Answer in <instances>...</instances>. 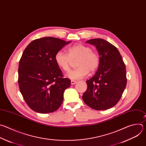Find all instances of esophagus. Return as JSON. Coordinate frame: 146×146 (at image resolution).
Wrapping results in <instances>:
<instances>
[{"mask_svg": "<svg viewBox=\"0 0 146 146\" xmlns=\"http://www.w3.org/2000/svg\"><path fill=\"white\" fill-rule=\"evenodd\" d=\"M76 83V82L75 81V80H71V84L72 85L75 84Z\"/></svg>", "mask_w": 146, "mask_h": 146, "instance_id": "esophagus-1", "label": "esophagus"}]
</instances>
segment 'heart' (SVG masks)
I'll return each instance as SVG.
<instances>
[{
	"label": "heart",
	"mask_w": 146,
	"mask_h": 146,
	"mask_svg": "<svg viewBox=\"0 0 146 146\" xmlns=\"http://www.w3.org/2000/svg\"><path fill=\"white\" fill-rule=\"evenodd\" d=\"M68 55L62 50H59L54 55L57 65L64 71L70 70L71 60L78 59L77 68L71 71L66 76L72 80H78L86 76L90 71L94 72L100 65L99 56L87 46L76 44L68 48Z\"/></svg>",
	"instance_id": "1"
}]
</instances>
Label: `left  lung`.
Here are the masks:
<instances>
[{
	"instance_id": "left-lung-1",
	"label": "left lung",
	"mask_w": 146,
	"mask_h": 146,
	"mask_svg": "<svg viewBox=\"0 0 146 146\" xmlns=\"http://www.w3.org/2000/svg\"><path fill=\"white\" fill-rule=\"evenodd\" d=\"M86 42L96 46L100 56V65L95 75L86 81L87 89L82 99L95 110L110 109L117 104L125 89V64L117 48L107 41L94 38Z\"/></svg>"
}]
</instances>
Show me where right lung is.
<instances>
[{
	"instance_id": "right-lung-1",
	"label": "right lung",
	"mask_w": 146,
	"mask_h": 146,
	"mask_svg": "<svg viewBox=\"0 0 146 146\" xmlns=\"http://www.w3.org/2000/svg\"><path fill=\"white\" fill-rule=\"evenodd\" d=\"M71 41L42 37L32 41L23 51L19 63L18 84L26 103L33 110L52 113L62 104L71 80L63 77L54 55Z\"/></svg>"
}]
</instances>
